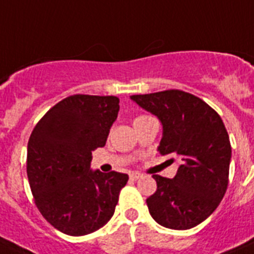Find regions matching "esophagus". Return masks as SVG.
<instances>
[{
  "label": "esophagus",
  "mask_w": 254,
  "mask_h": 254,
  "mask_svg": "<svg viewBox=\"0 0 254 254\" xmlns=\"http://www.w3.org/2000/svg\"><path fill=\"white\" fill-rule=\"evenodd\" d=\"M129 177H130V180L135 181L138 180V179H141L142 175L139 174V172H130V174H129Z\"/></svg>",
  "instance_id": "34e87169"
}]
</instances>
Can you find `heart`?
Listing matches in <instances>:
<instances>
[{
	"label": "heart",
	"mask_w": 254,
	"mask_h": 254,
	"mask_svg": "<svg viewBox=\"0 0 254 254\" xmlns=\"http://www.w3.org/2000/svg\"><path fill=\"white\" fill-rule=\"evenodd\" d=\"M143 117H146V116H139V117H137L135 120H139V119H143Z\"/></svg>",
	"instance_id": "heart-1"
}]
</instances>
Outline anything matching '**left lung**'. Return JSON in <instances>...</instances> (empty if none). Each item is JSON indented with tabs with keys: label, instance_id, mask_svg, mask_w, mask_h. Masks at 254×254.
<instances>
[{
	"label": "left lung",
	"instance_id": "8db88e82",
	"mask_svg": "<svg viewBox=\"0 0 254 254\" xmlns=\"http://www.w3.org/2000/svg\"><path fill=\"white\" fill-rule=\"evenodd\" d=\"M130 99L159 119L158 150L180 164L174 179L152 176L158 188L146 199L148 211L163 227H195L214 213L227 190L231 143L223 121L202 99L181 90Z\"/></svg>",
	"mask_w": 254,
	"mask_h": 254
}]
</instances>
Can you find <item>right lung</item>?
<instances>
[{"mask_svg":"<svg viewBox=\"0 0 254 254\" xmlns=\"http://www.w3.org/2000/svg\"><path fill=\"white\" fill-rule=\"evenodd\" d=\"M119 98L71 95L36 124L27 146V176L35 205L56 230L82 236L112 218L129 176L90 168L117 119Z\"/></svg>","mask_w":254,"mask_h":254,"instance_id":"1","label":"right lung"}]
</instances>
